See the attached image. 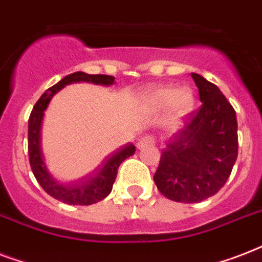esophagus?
Returning <instances> with one entry per match:
<instances>
[{
  "mask_svg": "<svg viewBox=\"0 0 262 262\" xmlns=\"http://www.w3.org/2000/svg\"><path fill=\"white\" fill-rule=\"evenodd\" d=\"M152 144H155V137L152 135H144L140 137L139 143H137V147L141 149V148H145L148 145H152Z\"/></svg>",
  "mask_w": 262,
  "mask_h": 262,
  "instance_id": "1",
  "label": "esophagus"
}]
</instances>
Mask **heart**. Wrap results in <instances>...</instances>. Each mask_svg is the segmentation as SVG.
I'll use <instances>...</instances> for the list:
<instances>
[{
  "label": "heart",
  "instance_id": "1",
  "mask_svg": "<svg viewBox=\"0 0 262 262\" xmlns=\"http://www.w3.org/2000/svg\"><path fill=\"white\" fill-rule=\"evenodd\" d=\"M143 103L154 111L164 110L171 106L175 115L183 117L193 110L194 96L187 90L178 91L172 87L152 88L143 95Z\"/></svg>",
  "mask_w": 262,
  "mask_h": 262
}]
</instances>
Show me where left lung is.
Masks as SVG:
<instances>
[{"instance_id": "obj_1", "label": "left lung", "mask_w": 262, "mask_h": 262, "mask_svg": "<svg viewBox=\"0 0 262 262\" xmlns=\"http://www.w3.org/2000/svg\"><path fill=\"white\" fill-rule=\"evenodd\" d=\"M201 107L162 151L154 175L164 197L200 203L227 182L238 156V123L234 107L215 84L191 73Z\"/></svg>"}]
</instances>
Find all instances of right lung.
Returning <instances> with one entry per match:
<instances>
[{
    "instance_id": "add662e5",
    "label": "right lung",
    "mask_w": 262,
    "mask_h": 262,
    "mask_svg": "<svg viewBox=\"0 0 262 262\" xmlns=\"http://www.w3.org/2000/svg\"><path fill=\"white\" fill-rule=\"evenodd\" d=\"M94 83L100 85H113L114 77L107 75H88L84 72H76L65 76L61 81L50 87L35 103L28 119V156L30 164L35 178L47 194L54 197L69 205H91L102 201L110 194L113 185L117 178L119 164L136 152L133 144H127L119 151L107 158L98 171L90 177H84L77 182L62 183L58 182L49 172L45 163V156L42 151V123L45 111H46L51 98L65 85L72 83Z\"/></svg>"
}]
</instances>
